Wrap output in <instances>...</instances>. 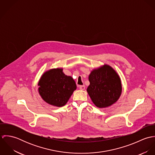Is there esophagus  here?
Returning a JSON list of instances; mask_svg holds the SVG:
<instances>
[{
  "label": "esophagus",
  "mask_w": 155,
  "mask_h": 155,
  "mask_svg": "<svg viewBox=\"0 0 155 155\" xmlns=\"http://www.w3.org/2000/svg\"><path fill=\"white\" fill-rule=\"evenodd\" d=\"M79 89L81 90H84L85 89V85H81V86H79Z\"/></svg>",
  "instance_id": "1"
}]
</instances>
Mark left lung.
Segmentation results:
<instances>
[{
    "instance_id": "8db88e82",
    "label": "left lung",
    "mask_w": 155,
    "mask_h": 155,
    "mask_svg": "<svg viewBox=\"0 0 155 155\" xmlns=\"http://www.w3.org/2000/svg\"><path fill=\"white\" fill-rule=\"evenodd\" d=\"M88 94L98 108H106L115 103L122 94V84L117 72L109 65L94 69L89 75Z\"/></svg>"
}]
</instances>
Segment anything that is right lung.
<instances>
[{
  "label": "right lung",
  "mask_w": 155,
  "mask_h": 155,
  "mask_svg": "<svg viewBox=\"0 0 155 155\" xmlns=\"http://www.w3.org/2000/svg\"><path fill=\"white\" fill-rule=\"evenodd\" d=\"M38 86L42 98L48 104L56 107L64 106L76 89L73 78L66 75L62 68H52L45 71Z\"/></svg>",
  "instance_id": "1"
}]
</instances>
